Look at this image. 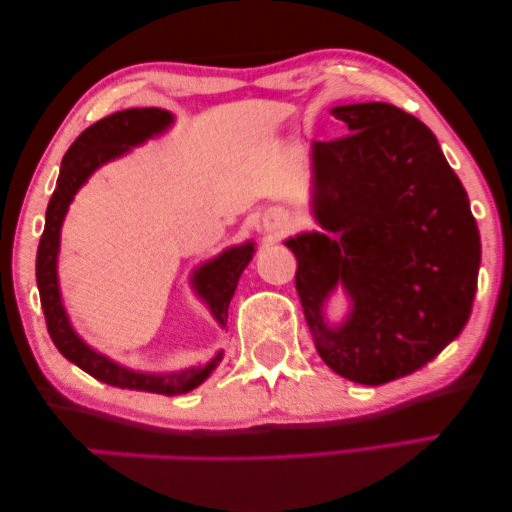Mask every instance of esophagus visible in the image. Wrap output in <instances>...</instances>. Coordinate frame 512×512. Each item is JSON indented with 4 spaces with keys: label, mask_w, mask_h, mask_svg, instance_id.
Instances as JSON below:
<instances>
[{
    "label": "esophagus",
    "mask_w": 512,
    "mask_h": 512,
    "mask_svg": "<svg viewBox=\"0 0 512 512\" xmlns=\"http://www.w3.org/2000/svg\"><path fill=\"white\" fill-rule=\"evenodd\" d=\"M265 229L270 233H281L283 229H286V224H283L279 215H267L265 217Z\"/></svg>",
    "instance_id": "1"
}]
</instances>
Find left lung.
<instances>
[{
    "label": "left lung",
    "mask_w": 512,
    "mask_h": 512,
    "mask_svg": "<svg viewBox=\"0 0 512 512\" xmlns=\"http://www.w3.org/2000/svg\"><path fill=\"white\" fill-rule=\"evenodd\" d=\"M347 136L311 145V211L322 231L283 245L315 349L335 374L381 385L420 370L472 313L481 236L438 138L383 102L331 108ZM346 292L340 323L325 315Z\"/></svg>",
    "instance_id": "left-lung-1"
}]
</instances>
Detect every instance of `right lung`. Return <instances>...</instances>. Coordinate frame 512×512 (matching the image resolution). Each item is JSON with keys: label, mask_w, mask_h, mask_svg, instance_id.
Returning a JSON list of instances; mask_svg holds the SVG:
<instances>
[{"label": "right lung", "mask_w": 512, "mask_h": 512, "mask_svg": "<svg viewBox=\"0 0 512 512\" xmlns=\"http://www.w3.org/2000/svg\"><path fill=\"white\" fill-rule=\"evenodd\" d=\"M174 115L165 108H127L104 117L88 127L81 136L72 142L63 156L61 172H58L56 190L49 199L45 213V231L38 245L36 256V281L40 290V304L47 320L49 335H52L56 349L81 367L83 372L95 376L97 381L115 385L124 390L156 392V395H186L204 383L215 372L217 363L222 360V351L199 367H183L177 372H140L117 363V360L104 356L102 351L90 347L81 335L74 331L70 315L65 311L61 297V283H58V251H61V229L67 215V208L77 197V192L86 186L88 179L99 167L127 156L133 147L145 145L170 129ZM254 240L242 242L220 251L211 261L197 265L190 274V288L204 301L211 311L213 320L226 326L229 304L233 292L238 288L240 274L245 272L251 258H254Z\"/></svg>", "instance_id": "add662e5"}]
</instances>
